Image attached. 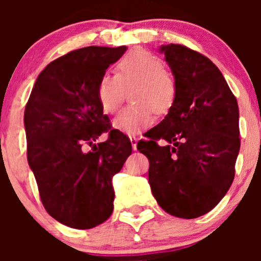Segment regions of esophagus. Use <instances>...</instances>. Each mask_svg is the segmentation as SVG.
I'll list each match as a JSON object with an SVG mask.
<instances>
[{"label": "esophagus", "instance_id": "esophagus-1", "mask_svg": "<svg viewBox=\"0 0 261 261\" xmlns=\"http://www.w3.org/2000/svg\"><path fill=\"white\" fill-rule=\"evenodd\" d=\"M130 141H131V145H133V150L138 149V138H135V136H130Z\"/></svg>", "mask_w": 261, "mask_h": 261}]
</instances>
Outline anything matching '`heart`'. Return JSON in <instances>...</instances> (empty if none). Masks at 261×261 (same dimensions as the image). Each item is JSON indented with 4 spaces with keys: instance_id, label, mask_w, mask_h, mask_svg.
Listing matches in <instances>:
<instances>
[{
    "instance_id": "b5f03b06",
    "label": "heart",
    "mask_w": 261,
    "mask_h": 261,
    "mask_svg": "<svg viewBox=\"0 0 261 261\" xmlns=\"http://www.w3.org/2000/svg\"><path fill=\"white\" fill-rule=\"evenodd\" d=\"M130 91L134 102L114 120V127L138 135L154 122V112L165 115L177 98L175 78L162 59L145 50H134L120 59L116 74L103 73L97 83V99L106 114H115Z\"/></svg>"
}]
</instances>
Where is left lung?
Listing matches in <instances>:
<instances>
[{
    "label": "left lung",
    "mask_w": 261,
    "mask_h": 261,
    "mask_svg": "<svg viewBox=\"0 0 261 261\" xmlns=\"http://www.w3.org/2000/svg\"><path fill=\"white\" fill-rule=\"evenodd\" d=\"M160 53L177 82V98L138 149L149 159L150 188L159 206L189 220L215 208L232 184L239 106L208 58L179 44L160 46ZM160 138L168 145L158 146Z\"/></svg>",
    "instance_id": "obj_1"
}]
</instances>
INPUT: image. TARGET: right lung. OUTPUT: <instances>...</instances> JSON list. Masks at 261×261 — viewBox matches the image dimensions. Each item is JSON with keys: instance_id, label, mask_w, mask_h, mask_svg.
I'll list each match as a JSON object with an SVG mask.
<instances>
[{"instance_id": "obj_1", "label": "right lung", "mask_w": 261, "mask_h": 261, "mask_svg": "<svg viewBox=\"0 0 261 261\" xmlns=\"http://www.w3.org/2000/svg\"><path fill=\"white\" fill-rule=\"evenodd\" d=\"M126 49L87 46L58 58L39 74L25 107L28 162L41 202L53 218L78 230L111 216L112 177L133 149L126 135L111 130L97 99L99 77ZM107 130L109 139L96 147Z\"/></svg>"}]
</instances>
